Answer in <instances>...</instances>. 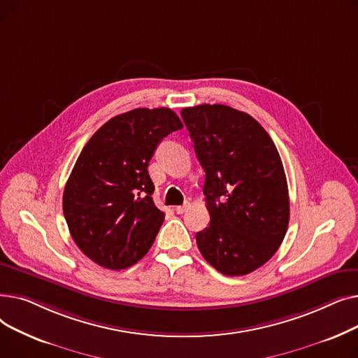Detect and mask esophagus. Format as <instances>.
<instances>
[{"instance_id": "esophagus-1", "label": "esophagus", "mask_w": 358, "mask_h": 358, "mask_svg": "<svg viewBox=\"0 0 358 358\" xmlns=\"http://www.w3.org/2000/svg\"><path fill=\"white\" fill-rule=\"evenodd\" d=\"M187 209H189V203H184L182 206H177V208H176V212H177L178 215H182V213H185V212H187Z\"/></svg>"}]
</instances>
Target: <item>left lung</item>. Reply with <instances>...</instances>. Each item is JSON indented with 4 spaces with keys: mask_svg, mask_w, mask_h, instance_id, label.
<instances>
[{
    "mask_svg": "<svg viewBox=\"0 0 358 358\" xmlns=\"http://www.w3.org/2000/svg\"><path fill=\"white\" fill-rule=\"evenodd\" d=\"M206 173L209 227L197 247L224 275H245L275 254L289 227L287 180L278 150L254 117L223 104L181 110Z\"/></svg>",
    "mask_w": 358,
    "mask_h": 358,
    "instance_id": "left-lung-1",
    "label": "left lung"
}]
</instances>
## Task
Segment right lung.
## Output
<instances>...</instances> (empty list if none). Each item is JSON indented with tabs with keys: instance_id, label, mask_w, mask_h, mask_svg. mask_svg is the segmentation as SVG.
Returning <instances> with one entry per match:
<instances>
[{
	"instance_id": "1",
	"label": "right lung",
	"mask_w": 358,
	"mask_h": 358,
	"mask_svg": "<svg viewBox=\"0 0 358 358\" xmlns=\"http://www.w3.org/2000/svg\"><path fill=\"white\" fill-rule=\"evenodd\" d=\"M180 129L171 108H135L104 123L81 150L62 208L72 239L96 264L127 268L152 247L165 215L152 200L148 165Z\"/></svg>"
}]
</instances>
